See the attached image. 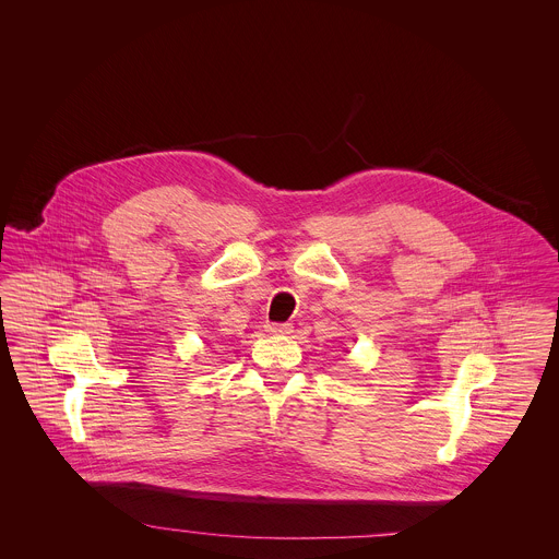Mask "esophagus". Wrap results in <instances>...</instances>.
<instances>
[{"instance_id": "obj_1", "label": "esophagus", "mask_w": 559, "mask_h": 559, "mask_svg": "<svg viewBox=\"0 0 559 559\" xmlns=\"http://www.w3.org/2000/svg\"><path fill=\"white\" fill-rule=\"evenodd\" d=\"M266 329L267 333H272V335H289V333H293L292 322H270Z\"/></svg>"}]
</instances>
